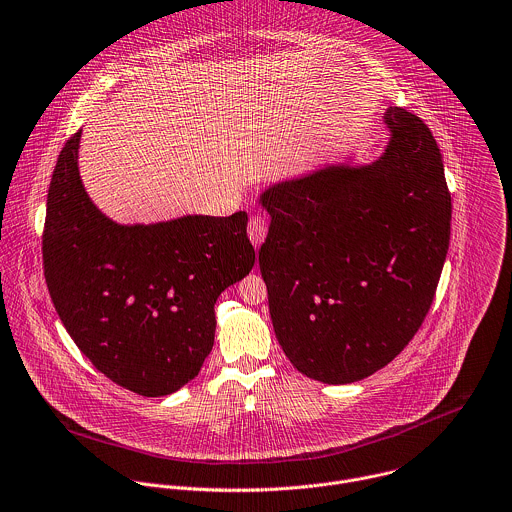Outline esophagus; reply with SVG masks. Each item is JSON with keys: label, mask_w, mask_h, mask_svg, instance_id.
<instances>
[{"label": "esophagus", "mask_w": 512, "mask_h": 512, "mask_svg": "<svg viewBox=\"0 0 512 512\" xmlns=\"http://www.w3.org/2000/svg\"><path fill=\"white\" fill-rule=\"evenodd\" d=\"M267 227H269V223H267V219H265L263 215H253V217L249 219L247 235H249V239H251V243H253L255 247H259V245L265 241V237H267Z\"/></svg>", "instance_id": "34e87169"}]
</instances>
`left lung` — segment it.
Masks as SVG:
<instances>
[{"mask_svg": "<svg viewBox=\"0 0 512 512\" xmlns=\"http://www.w3.org/2000/svg\"><path fill=\"white\" fill-rule=\"evenodd\" d=\"M385 151L335 163L259 195V251L275 337L291 365L327 385L389 365L423 325L449 251L451 193L429 127L387 107Z\"/></svg>", "mask_w": 512, "mask_h": 512, "instance_id": "1", "label": "left lung"}]
</instances>
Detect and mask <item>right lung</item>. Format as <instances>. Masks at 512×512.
Returning <instances> with one entry per match:
<instances>
[{"label":"right lung","instance_id":"1","mask_svg":"<svg viewBox=\"0 0 512 512\" xmlns=\"http://www.w3.org/2000/svg\"><path fill=\"white\" fill-rule=\"evenodd\" d=\"M81 129L47 191L43 271L55 311L107 379L165 397L197 377L215 339V301L255 265L247 213L121 225L87 195Z\"/></svg>","mask_w":512,"mask_h":512}]
</instances>
